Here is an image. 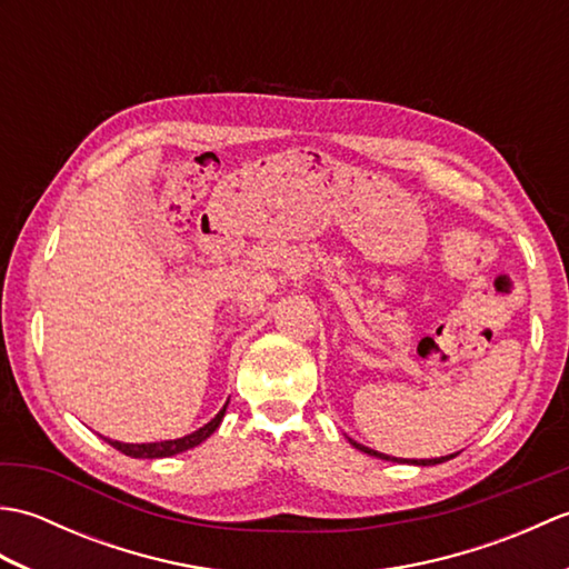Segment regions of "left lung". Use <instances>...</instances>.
<instances>
[{
	"label": "left lung",
	"mask_w": 569,
	"mask_h": 569,
	"mask_svg": "<svg viewBox=\"0 0 569 569\" xmlns=\"http://www.w3.org/2000/svg\"><path fill=\"white\" fill-rule=\"evenodd\" d=\"M349 442H352V447H357L359 452H367V455H371V457H379V459H386V462H406V465H418V467H432V465H442V462H447V459H452V457H457V452L455 455H445V457H432V459H401V457H391V455H383V452H377V450H371V447H367V445H359L357 440H352L349 438Z\"/></svg>",
	"instance_id": "obj_1"
}]
</instances>
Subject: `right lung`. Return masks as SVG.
I'll return each mask as SVG.
<instances>
[{"mask_svg": "<svg viewBox=\"0 0 569 569\" xmlns=\"http://www.w3.org/2000/svg\"><path fill=\"white\" fill-rule=\"evenodd\" d=\"M227 406L229 401L220 408V413H217L210 422H204L202 428H198L196 432L186 435V438H176V440H161V442H119V440H110L104 438V442H110L114 450L124 452L127 457H137V459H161V457H173L180 455L186 450H192V447H198L200 442H204L210 438V435L220 428V422L227 413Z\"/></svg>", "mask_w": 569, "mask_h": 569, "instance_id": "1", "label": "right lung"}]
</instances>
